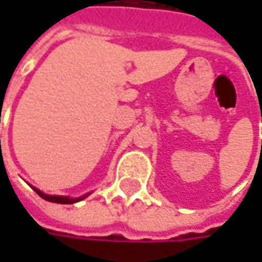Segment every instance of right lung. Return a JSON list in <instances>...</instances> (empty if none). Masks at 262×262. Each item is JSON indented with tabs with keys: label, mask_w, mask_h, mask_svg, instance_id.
Listing matches in <instances>:
<instances>
[{
	"label": "right lung",
	"mask_w": 262,
	"mask_h": 262,
	"mask_svg": "<svg viewBox=\"0 0 262 262\" xmlns=\"http://www.w3.org/2000/svg\"><path fill=\"white\" fill-rule=\"evenodd\" d=\"M35 189V192L39 196H42L43 200L46 201H51V203H59V204H73V203H77V201H80V200H83V198H86L87 195L84 196H80V198H68V196H59V195H46L43 194L42 191H39V189Z\"/></svg>",
	"instance_id": "obj_1"
}]
</instances>
